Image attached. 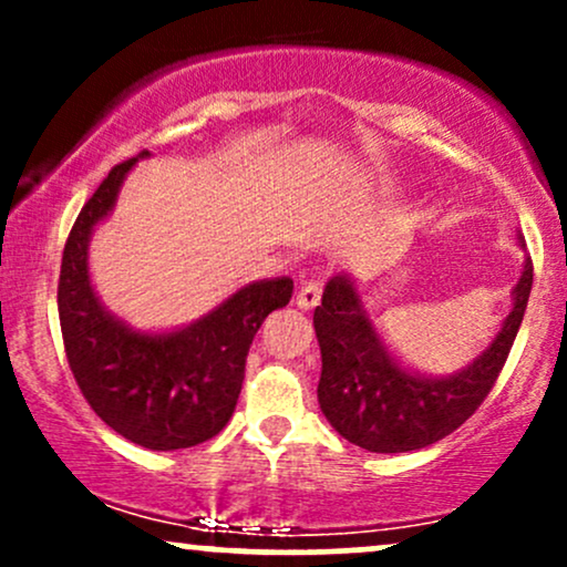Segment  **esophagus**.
Returning a JSON list of instances; mask_svg holds the SVG:
<instances>
[{
  "instance_id": "esophagus-1",
  "label": "esophagus",
  "mask_w": 567,
  "mask_h": 567,
  "mask_svg": "<svg viewBox=\"0 0 567 567\" xmlns=\"http://www.w3.org/2000/svg\"><path fill=\"white\" fill-rule=\"evenodd\" d=\"M320 298H322V279H306L301 290H298L296 303L301 306V309H315V306L320 303Z\"/></svg>"
}]
</instances>
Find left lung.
<instances>
[{
	"instance_id": "obj_1",
	"label": "left lung",
	"mask_w": 567,
	"mask_h": 567,
	"mask_svg": "<svg viewBox=\"0 0 567 567\" xmlns=\"http://www.w3.org/2000/svg\"><path fill=\"white\" fill-rule=\"evenodd\" d=\"M533 288V261L525 258L514 285V306L477 360L442 379L410 373L375 333L354 279L336 275L315 309L322 351L317 396L330 426L370 453H408L455 432L483 405L523 324Z\"/></svg>"
}]
</instances>
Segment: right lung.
Listing matches in <instances>:
<instances>
[{"label": "right lung", "instance_id": "obj_1", "mask_svg": "<svg viewBox=\"0 0 567 567\" xmlns=\"http://www.w3.org/2000/svg\"><path fill=\"white\" fill-rule=\"evenodd\" d=\"M143 157L148 152L112 167L71 226L58 317L69 368L97 419L148 451H178L216 437L229 424L252 338L271 311L288 306L292 279L245 285L173 333H138L116 320L90 282L87 245L97 220L112 213L130 167Z\"/></svg>", "mask_w": 567, "mask_h": 567}]
</instances>
